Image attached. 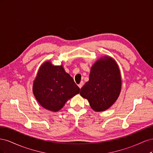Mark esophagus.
<instances>
[{
  "label": "esophagus",
  "instance_id": "34e87169",
  "mask_svg": "<svg viewBox=\"0 0 153 153\" xmlns=\"http://www.w3.org/2000/svg\"><path fill=\"white\" fill-rule=\"evenodd\" d=\"M84 82H82H82L80 83V84H78V87H80V89H81V88L82 87V86H83V85H84Z\"/></svg>",
  "mask_w": 153,
  "mask_h": 153
}]
</instances>
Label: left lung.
Segmentation results:
<instances>
[{"mask_svg": "<svg viewBox=\"0 0 153 153\" xmlns=\"http://www.w3.org/2000/svg\"><path fill=\"white\" fill-rule=\"evenodd\" d=\"M121 89V74L116 62L104 57L91 68L89 80L82 87L80 95L88 100L94 111L101 112L115 103Z\"/></svg>", "mask_w": 153, "mask_h": 153, "instance_id": "8db88e82", "label": "left lung"}]
</instances>
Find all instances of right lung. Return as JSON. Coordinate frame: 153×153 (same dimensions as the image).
<instances>
[{
  "label": "right lung",
  "mask_w": 153,
  "mask_h": 153,
  "mask_svg": "<svg viewBox=\"0 0 153 153\" xmlns=\"http://www.w3.org/2000/svg\"><path fill=\"white\" fill-rule=\"evenodd\" d=\"M80 88L62 66L42 64L34 82L33 93L45 108L57 112L66 101L80 92Z\"/></svg>",
  "instance_id": "obj_1"
}]
</instances>
